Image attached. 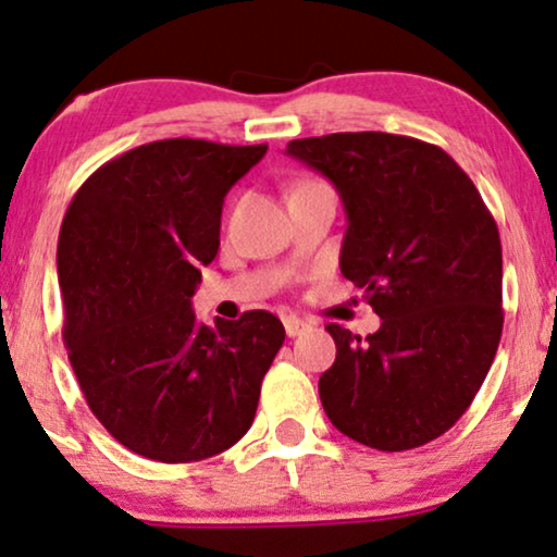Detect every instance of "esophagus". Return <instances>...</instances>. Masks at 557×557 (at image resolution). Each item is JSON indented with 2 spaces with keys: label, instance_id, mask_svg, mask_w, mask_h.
Returning <instances> with one entry per match:
<instances>
[{
  "label": "esophagus",
  "instance_id": "obj_1",
  "mask_svg": "<svg viewBox=\"0 0 557 557\" xmlns=\"http://www.w3.org/2000/svg\"><path fill=\"white\" fill-rule=\"evenodd\" d=\"M283 323H285V333H287V336H290V338L300 336V333L308 329V323L300 321V318H295V315H287Z\"/></svg>",
  "mask_w": 557,
  "mask_h": 557
}]
</instances>
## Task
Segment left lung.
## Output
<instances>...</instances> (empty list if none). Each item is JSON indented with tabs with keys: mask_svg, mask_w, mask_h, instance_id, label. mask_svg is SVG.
I'll return each instance as SVG.
<instances>
[{
	"mask_svg": "<svg viewBox=\"0 0 557 557\" xmlns=\"http://www.w3.org/2000/svg\"><path fill=\"white\" fill-rule=\"evenodd\" d=\"M346 211L341 274L382 318L361 341L329 323L323 410L376 450L435 441L469 410L502 338V242L481 193L441 147L387 132L293 139Z\"/></svg>",
	"mask_w": 557,
	"mask_h": 557,
	"instance_id": "obj_1",
	"label": "left lung"
}]
</instances>
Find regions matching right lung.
<instances>
[{"label":"right lung","instance_id":"obj_1","mask_svg":"<svg viewBox=\"0 0 557 557\" xmlns=\"http://www.w3.org/2000/svg\"><path fill=\"white\" fill-rule=\"evenodd\" d=\"M264 152L160 139L101 165L65 211L58 283L71 367L101 425L152 461L232 448L285 341L267 310L211 329L190 308L219 251L226 193Z\"/></svg>","mask_w":557,"mask_h":557}]
</instances>
